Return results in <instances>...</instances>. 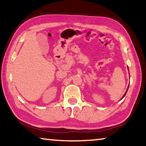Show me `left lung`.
<instances>
[{
    "label": "left lung",
    "instance_id": "left-lung-1",
    "mask_svg": "<svg viewBox=\"0 0 146 146\" xmlns=\"http://www.w3.org/2000/svg\"><path fill=\"white\" fill-rule=\"evenodd\" d=\"M128 87H129V86H128ZM128 89H127V91H128ZM127 91H126V92H125V94H124V96H123V98H123L124 97V96H125V95H126V92H127ZM122 98H121V99H122Z\"/></svg>",
    "mask_w": 146,
    "mask_h": 146
}]
</instances>
